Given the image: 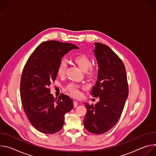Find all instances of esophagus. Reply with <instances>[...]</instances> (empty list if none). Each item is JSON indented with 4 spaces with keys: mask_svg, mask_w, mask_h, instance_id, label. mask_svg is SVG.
I'll return each instance as SVG.
<instances>
[{
    "mask_svg": "<svg viewBox=\"0 0 156 156\" xmlns=\"http://www.w3.org/2000/svg\"><path fill=\"white\" fill-rule=\"evenodd\" d=\"M78 102L77 101H73V105H74L75 107H76L78 105Z\"/></svg>",
    "mask_w": 156,
    "mask_h": 156,
    "instance_id": "obj_1",
    "label": "esophagus"
}]
</instances>
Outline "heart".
I'll return each mask as SVG.
<instances>
[{
    "instance_id": "b5f03b06",
    "label": "heart",
    "mask_w": 156,
    "mask_h": 156,
    "mask_svg": "<svg viewBox=\"0 0 156 156\" xmlns=\"http://www.w3.org/2000/svg\"><path fill=\"white\" fill-rule=\"evenodd\" d=\"M74 60L83 72H86V73L89 76H93L95 75L96 70L92 66L93 62L90 57L85 55L81 54L76 56L74 58ZM66 68H67V63H66V61L65 59L61 60L59 62L57 69L58 75L60 76L64 75ZM66 90L75 96H78L80 95L79 86L76 84H69L66 86Z\"/></svg>"
}]
</instances>
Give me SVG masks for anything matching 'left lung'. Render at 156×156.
<instances>
[{
  "label": "left lung",
  "mask_w": 156,
  "mask_h": 156,
  "mask_svg": "<svg viewBox=\"0 0 156 156\" xmlns=\"http://www.w3.org/2000/svg\"><path fill=\"white\" fill-rule=\"evenodd\" d=\"M94 45L99 70L91 94L99 97V101L94 105L84 103L87 112L84 126L88 131L101 135L120 119L128 96V85L125 65L119 57L105 44L95 42Z\"/></svg>",
  "instance_id": "8db88e82"
}]
</instances>
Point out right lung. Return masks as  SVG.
<instances>
[{"mask_svg":"<svg viewBox=\"0 0 156 156\" xmlns=\"http://www.w3.org/2000/svg\"><path fill=\"white\" fill-rule=\"evenodd\" d=\"M71 43L48 41L41 43L28 59L20 81L22 105L31 124L39 131L54 134L63 127L65 115L73 107L72 99L61 94L54 98L49 86L56 79L62 58L73 49Z\"/></svg>","mask_w":156,"mask_h":156,"instance_id":"1","label":"right lung"}]
</instances>
